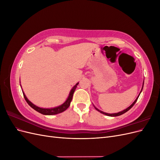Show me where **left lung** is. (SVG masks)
I'll list each match as a JSON object with an SVG mask.
<instances>
[{
    "instance_id": "8db88e82",
    "label": "left lung",
    "mask_w": 160,
    "mask_h": 160,
    "mask_svg": "<svg viewBox=\"0 0 160 160\" xmlns=\"http://www.w3.org/2000/svg\"><path fill=\"white\" fill-rule=\"evenodd\" d=\"M143 87H142V89H143ZM142 91H141V92H142ZM141 92H140V93H141ZM140 95V94H139ZM139 95H138V98H136V99L135 100V101L131 105L129 108H128L127 109H125V110H123V111H120V112H119V113H111V114H110V113H105V112H103V111H100V110H99L98 109H97L96 108H95V109H96V110H98V111H99L100 113H103V114H104V115H108V116H111V117H116V116H119V115H122V114H123V113H126L128 111H129L131 108H132L133 106L134 105V104L136 103V101H138V98H139Z\"/></svg>"
}]
</instances>
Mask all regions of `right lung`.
Instances as JSON below:
<instances>
[{
    "label": "right lung",
    "instance_id": "obj_1",
    "mask_svg": "<svg viewBox=\"0 0 160 160\" xmlns=\"http://www.w3.org/2000/svg\"><path fill=\"white\" fill-rule=\"evenodd\" d=\"M78 84H79V83H77L73 87V88L71 89L70 93H69V95L68 97V98H67V99L66 100V101L63 104L59 106V107H57V108H51V109H44V108H41L37 107V106L32 104L31 102V101L27 98V97L25 96V93H24L23 92H22V93H23L24 98H25V99L26 100L27 103L29 105L32 109H34L35 111H38V112H39L41 114L47 115H55V114H58V113H60L63 112L64 111H65L67 108L69 107L70 103H71V101L72 98V95H73V93H74V92L75 91V89H76L77 86V85H78Z\"/></svg>",
    "mask_w": 160,
    "mask_h": 160
}]
</instances>
